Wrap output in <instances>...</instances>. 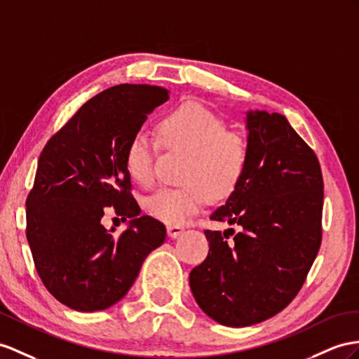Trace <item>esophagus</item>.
<instances>
[{
    "label": "esophagus",
    "instance_id": "obj_1",
    "mask_svg": "<svg viewBox=\"0 0 359 359\" xmlns=\"http://www.w3.org/2000/svg\"><path fill=\"white\" fill-rule=\"evenodd\" d=\"M183 231H185V229H183L182 226H179V224H170V226H167V232H168V235L171 238H177L179 235L183 233Z\"/></svg>",
    "mask_w": 359,
    "mask_h": 359
}]
</instances>
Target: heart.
Masks as SVG:
<instances>
[{
    "instance_id": "1",
    "label": "heart",
    "mask_w": 359,
    "mask_h": 359,
    "mask_svg": "<svg viewBox=\"0 0 359 359\" xmlns=\"http://www.w3.org/2000/svg\"><path fill=\"white\" fill-rule=\"evenodd\" d=\"M161 136L170 149L188 153L179 188H162L147 200V210L159 222L183 224L205 205L208 194H231L244 176L249 144L236 132H227L222 118L198 103H183L165 115ZM156 142L150 133L136 132L126 150V168L142 187L154 182Z\"/></svg>"
}]
</instances>
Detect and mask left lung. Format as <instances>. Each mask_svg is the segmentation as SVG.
Masks as SVG:
<instances>
[{"label": "left lung", "mask_w": 359, "mask_h": 359, "mask_svg": "<svg viewBox=\"0 0 359 359\" xmlns=\"http://www.w3.org/2000/svg\"><path fill=\"white\" fill-rule=\"evenodd\" d=\"M249 162L240 183L210 219L240 226L205 231L208 258L189 287L219 325L252 326L296 297L321 243L323 177L316 153L280 114L245 112Z\"/></svg>", "instance_id": "8db88e82"}]
</instances>
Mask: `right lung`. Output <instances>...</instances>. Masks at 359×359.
<instances>
[{
    "label": "right lung",
    "instance_id": "1",
    "mask_svg": "<svg viewBox=\"0 0 359 359\" xmlns=\"http://www.w3.org/2000/svg\"><path fill=\"white\" fill-rule=\"evenodd\" d=\"M170 90L118 85L90 98L45 145L27 197V241L39 278L71 309L94 312L121 300L167 229L130 194L126 150ZM115 205L126 231L100 223Z\"/></svg>",
    "mask_w": 359,
    "mask_h": 359
}]
</instances>
